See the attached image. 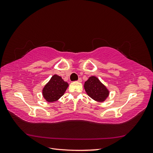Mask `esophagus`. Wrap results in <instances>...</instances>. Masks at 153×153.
Here are the masks:
<instances>
[{"mask_svg": "<svg viewBox=\"0 0 153 153\" xmlns=\"http://www.w3.org/2000/svg\"><path fill=\"white\" fill-rule=\"evenodd\" d=\"M77 82H82V78H78V80H77Z\"/></svg>", "mask_w": 153, "mask_h": 153, "instance_id": "esophagus-1", "label": "esophagus"}]
</instances>
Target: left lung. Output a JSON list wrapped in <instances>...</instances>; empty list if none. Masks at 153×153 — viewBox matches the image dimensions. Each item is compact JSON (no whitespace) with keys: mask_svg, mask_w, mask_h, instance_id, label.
Segmentation results:
<instances>
[{"mask_svg":"<svg viewBox=\"0 0 153 153\" xmlns=\"http://www.w3.org/2000/svg\"><path fill=\"white\" fill-rule=\"evenodd\" d=\"M84 89L89 97L98 102H103L108 98L110 91L95 76H91L84 84Z\"/></svg>","mask_w":153,"mask_h":153,"instance_id":"left-lung-1","label":"left lung"}]
</instances>
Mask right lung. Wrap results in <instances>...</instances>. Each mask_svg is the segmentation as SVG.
<instances>
[{
	"label": "right lung",
	"mask_w": 153,
	"mask_h": 153,
	"mask_svg": "<svg viewBox=\"0 0 153 153\" xmlns=\"http://www.w3.org/2000/svg\"><path fill=\"white\" fill-rule=\"evenodd\" d=\"M68 86V82L64 81L61 76L54 75L43 87V98L50 103L56 101L64 95Z\"/></svg>",
	"instance_id": "obj_1"
}]
</instances>
